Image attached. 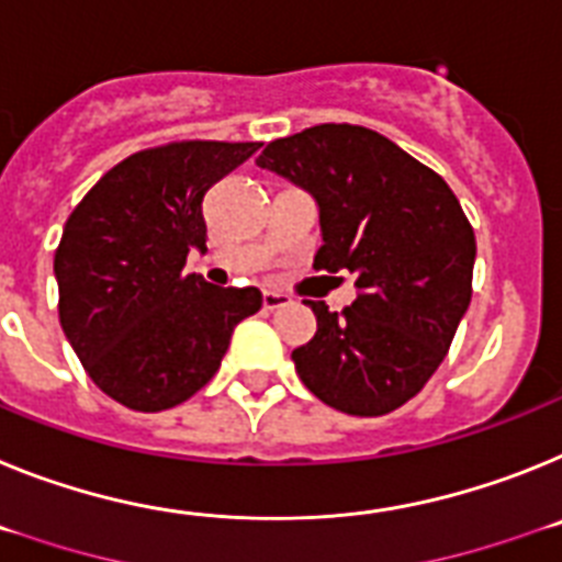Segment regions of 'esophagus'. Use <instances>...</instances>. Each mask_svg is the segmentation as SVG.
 <instances>
[{
    "label": "esophagus",
    "instance_id": "esophagus-1",
    "mask_svg": "<svg viewBox=\"0 0 562 562\" xmlns=\"http://www.w3.org/2000/svg\"><path fill=\"white\" fill-rule=\"evenodd\" d=\"M282 305H288L285 294H277V291H266V294H262V308L266 311H277L282 308Z\"/></svg>",
    "mask_w": 562,
    "mask_h": 562
}]
</instances>
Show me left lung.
Wrapping results in <instances>:
<instances>
[{"instance_id": "8db88e82", "label": "left lung", "mask_w": 562, "mask_h": 562, "mask_svg": "<svg viewBox=\"0 0 562 562\" xmlns=\"http://www.w3.org/2000/svg\"><path fill=\"white\" fill-rule=\"evenodd\" d=\"M319 206L316 271H350L359 294L336 314L305 302L316 334L291 353L302 384L348 416H384L429 382L472 300L475 234L441 175L384 135L319 124L257 158Z\"/></svg>"}]
</instances>
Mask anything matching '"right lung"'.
Here are the masks:
<instances>
[{
	"instance_id": "obj_1",
	"label": "right lung",
	"mask_w": 562,
	"mask_h": 562,
	"mask_svg": "<svg viewBox=\"0 0 562 562\" xmlns=\"http://www.w3.org/2000/svg\"><path fill=\"white\" fill-rule=\"evenodd\" d=\"M260 144L180 140L130 155L85 194L56 248L58 319L90 379L138 413L187 402L217 373L257 288L189 274L203 198Z\"/></svg>"
}]
</instances>
